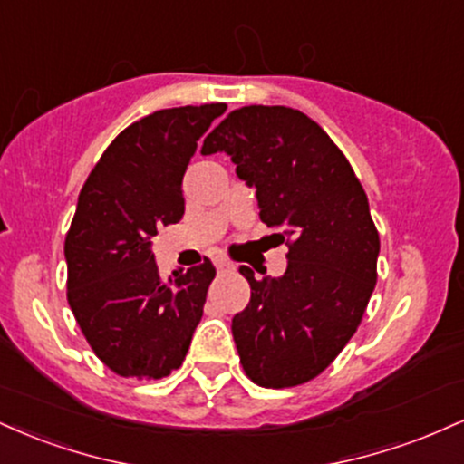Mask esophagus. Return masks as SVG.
I'll return each instance as SVG.
<instances>
[{
    "instance_id": "obj_1",
    "label": "esophagus",
    "mask_w": 464,
    "mask_h": 464,
    "mask_svg": "<svg viewBox=\"0 0 464 464\" xmlns=\"http://www.w3.org/2000/svg\"><path fill=\"white\" fill-rule=\"evenodd\" d=\"M216 268L220 270V273H228V270H233L236 268V266H233L231 262H228V259H216Z\"/></svg>"
}]
</instances>
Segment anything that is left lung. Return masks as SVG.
Masks as SVG:
<instances>
[{"instance_id":"left-lung-1","label":"left lung","mask_w":464,"mask_h":464,"mask_svg":"<svg viewBox=\"0 0 464 464\" xmlns=\"http://www.w3.org/2000/svg\"><path fill=\"white\" fill-rule=\"evenodd\" d=\"M200 152L231 157L257 189L262 222L287 244L276 279L239 268L250 301L231 329L244 372L264 388L305 384L344 349L375 290L380 233L369 198L327 132L290 106L231 111Z\"/></svg>"}]
</instances>
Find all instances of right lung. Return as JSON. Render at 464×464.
I'll return each mask as SVG.
<instances>
[{
	"label": "right lung",
	"instance_id": "1",
	"mask_svg": "<svg viewBox=\"0 0 464 464\" xmlns=\"http://www.w3.org/2000/svg\"><path fill=\"white\" fill-rule=\"evenodd\" d=\"M227 104L141 117L111 141L80 189L65 237L67 301L93 353L121 377L161 380L183 364L216 268L159 275L152 237L185 214L183 177Z\"/></svg>",
	"mask_w": 464,
	"mask_h": 464
}]
</instances>
